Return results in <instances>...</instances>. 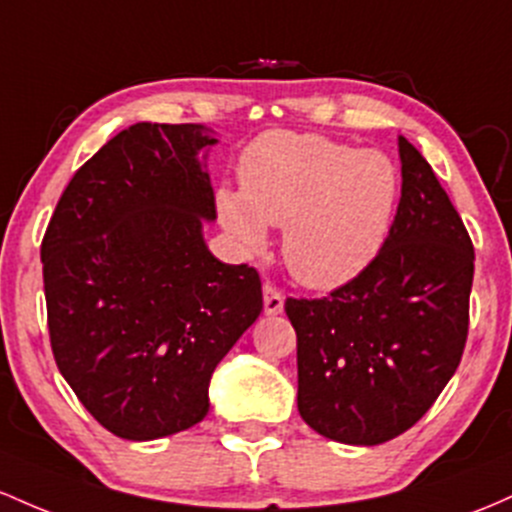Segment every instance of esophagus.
Here are the masks:
<instances>
[{
  "label": "esophagus",
  "mask_w": 512,
  "mask_h": 512,
  "mask_svg": "<svg viewBox=\"0 0 512 512\" xmlns=\"http://www.w3.org/2000/svg\"><path fill=\"white\" fill-rule=\"evenodd\" d=\"M262 294H265V313H267V316H277V313H282L284 296H282V291L277 289V286L267 282L265 286H262Z\"/></svg>",
  "instance_id": "1"
}]
</instances>
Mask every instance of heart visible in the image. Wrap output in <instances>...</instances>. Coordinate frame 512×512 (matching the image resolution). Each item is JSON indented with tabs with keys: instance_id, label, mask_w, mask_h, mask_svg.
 <instances>
[{
	"instance_id": "1",
	"label": "heart",
	"mask_w": 512,
	"mask_h": 512,
	"mask_svg": "<svg viewBox=\"0 0 512 512\" xmlns=\"http://www.w3.org/2000/svg\"><path fill=\"white\" fill-rule=\"evenodd\" d=\"M238 174L240 192L216 196L221 223L250 252L267 243V226H284V262L306 286L350 282L389 235L398 172L376 150L272 131L247 145Z\"/></svg>"
}]
</instances>
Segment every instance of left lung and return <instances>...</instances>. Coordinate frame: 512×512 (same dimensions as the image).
<instances>
[{
	"label": "left lung",
	"mask_w": 512,
	"mask_h": 512,
	"mask_svg": "<svg viewBox=\"0 0 512 512\" xmlns=\"http://www.w3.org/2000/svg\"><path fill=\"white\" fill-rule=\"evenodd\" d=\"M401 201L379 255L323 299H286L299 413L323 437L381 445L413 428L457 372L474 245L423 155L398 138Z\"/></svg>",
	"instance_id": "8db88e82"
}]
</instances>
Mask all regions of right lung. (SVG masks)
I'll return each instance as SVG.
<instances>
[{
    "label": "right lung",
    "instance_id": "obj_1",
    "mask_svg": "<svg viewBox=\"0 0 512 512\" xmlns=\"http://www.w3.org/2000/svg\"><path fill=\"white\" fill-rule=\"evenodd\" d=\"M196 123H136L75 172L41 245L55 364L123 440H157L209 413L216 364L262 311L255 267L223 265Z\"/></svg>",
    "mask_w": 512,
    "mask_h": 512
}]
</instances>
